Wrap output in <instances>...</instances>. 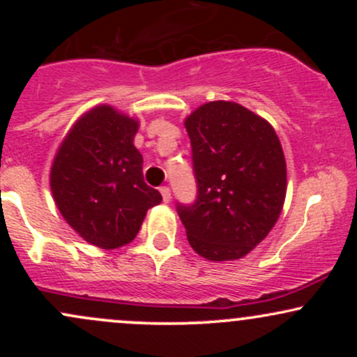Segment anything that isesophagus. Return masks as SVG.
<instances>
[{
    "label": "esophagus",
    "mask_w": 357,
    "mask_h": 357,
    "mask_svg": "<svg viewBox=\"0 0 357 357\" xmlns=\"http://www.w3.org/2000/svg\"><path fill=\"white\" fill-rule=\"evenodd\" d=\"M159 191H161V196H162V202L165 203H169V199H171V190L167 186H162V188H159Z\"/></svg>",
    "instance_id": "1"
}]
</instances>
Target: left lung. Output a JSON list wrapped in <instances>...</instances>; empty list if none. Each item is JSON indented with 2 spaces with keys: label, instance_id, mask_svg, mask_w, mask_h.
Here are the masks:
<instances>
[{
  "label": "left lung",
  "instance_id": "obj_1",
  "mask_svg": "<svg viewBox=\"0 0 357 357\" xmlns=\"http://www.w3.org/2000/svg\"><path fill=\"white\" fill-rule=\"evenodd\" d=\"M198 199L179 204L188 241L211 261L247 257L275 227L287 192V162L268 121L230 100L199 105L184 119Z\"/></svg>",
  "mask_w": 357,
  "mask_h": 357
}]
</instances>
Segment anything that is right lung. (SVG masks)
Segmentation results:
<instances>
[{"label": "right lung", "instance_id": "add662e5", "mask_svg": "<svg viewBox=\"0 0 357 357\" xmlns=\"http://www.w3.org/2000/svg\"><path fill=\"white\" fill-rule=\"evenodd\" d=\"M139 121L109 104L92 107L60 142L50 167L53 202L77 235L102 250L130 243L162 202L144 183L134 146Z\"/></svg>", "mask_w": 357, "mask_h": 357}]
</instances>
